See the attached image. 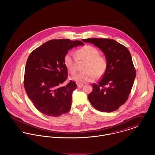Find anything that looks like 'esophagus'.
<instances>
[{
  "instance_id": "1",
  "label": "esophagus",
  "mask_w": 155,
  "mask_h": 155,
  "mask_svg": "<svg viewBox=\"0 0 155 155\" xmlns=\"http://www.w3.org/2000/svg\"><path fill=\"white\" fill-rule=\"evenodd\" d=\"M77 86H78V87L79 88H82L84 87V85H82V84H77Z\"/></svg>"
}]
</instances>
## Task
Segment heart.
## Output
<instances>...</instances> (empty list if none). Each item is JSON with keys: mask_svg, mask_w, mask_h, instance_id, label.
I'll list each match as a JSON object with an SVG mask.
<instances>
[{"mask_svg": "<svg viewBox=\"0 0 155 155\" xmlns=\"http://www.w3.org/2000/svg\"><path fill=\"white\" fill-rule=\"evenodd\" d=\"M75 57L71 54H67L64 57V64L72 75L78 70V63L85 62L81 72L73 77L72 80L78 84L92 82L97 78L102 77L107 68L106 57L99 54V51L94 46L86 45L75 51Z\"/></svg>", "mask_w": 155, "mask_h": 155, "instance_id": "b5f03b06", "label": "heart"}]
</instances>
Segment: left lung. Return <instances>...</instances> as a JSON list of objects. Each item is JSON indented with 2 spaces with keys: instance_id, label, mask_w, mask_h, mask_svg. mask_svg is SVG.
<instances>
[{
  "instance_id": "1",
  "label": "left lung",
  "mask_w": 155,
  "mask_h": 155,
  "mask_svg": "<svg viewBox=\"0 0 155 155\" xmlns=\"http://www.w3.org/2000/svg\"><path fill=\"white\" fill-rule=\"evenodd\" d=\"M82 41L100 48L107 61L105 74L97 84L92 85L89 101L98 110H116L128 100L135 78L131 54L127 47L113 39L88 38Z\"/></svg>"
}]
</instances>
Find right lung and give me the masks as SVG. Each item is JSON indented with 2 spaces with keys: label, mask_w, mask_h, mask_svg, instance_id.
Instances as JSON below:
<instances>
[{
  "label": "right lung",
  "mask_w": 155,
  "mask_h": 155,
  "mask_svg": "<svg viewBox=\"0 0 155 155\" xmlns=\"http://www.w3.org/2000/svg\"><path fill=\"white\" fill-rule=\"evenodd\" d=\"M84 45L82 41L62 39L49 41L33 51L27 60L24 85L29 99L43 114L57 117L66 113L71 106V95L77 88L67 79L64 57L73 47Z\"/></svg>",
  "instance_id": "right-lung-1"
}]
</instances>
